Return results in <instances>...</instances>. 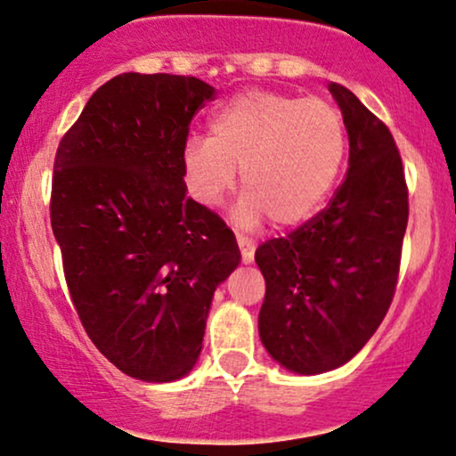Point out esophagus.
Returning a JSON list of instances; mask_svg holds the SVG:
<instances>
[{
  "label": "esophagus",
  "instance_id": "1",
  "mask_svg": "<svg viewBox=\"0 0 456 456\" xmlns=\"http://www.w3.org/2000/svg\"><path fill=\"white\" fill-rule=\"evenodd\" d=\"M238 246H240V252H242V261L252 263V259H255V242L242 238V235H238Z\"/></svg>",
  "mask_w": 456,
  "mask_h": 456
}]
</instances>
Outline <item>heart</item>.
Masks as SVG:
<instances>
[{"mask_svg":"<svg viewBox=\"0 0 456 456\" xmlns=\"http://www.w3.org/2000/svg\"><path fill=\"white\" fill-rule=\"evenodd\" d=\"M346 152V127L336 106L273 91H248L214 114L210 138H191L183 163L191 195L218 206L244 189L235 221L252 229L267 218L293 227L322 204Z\"/></svg>","mask_w":456,"mask_h":456,"instance_id":"b5f03b06","label":"heart"}]
</instances>
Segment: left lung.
Wrapping results in <instances>:
<instances>
[{
  "instance_id": "8db88e82",
  "label": "left lung",
  "mask_w": 456,
  "mask_h": 456,
  "mask_svg": "<svg viewBox=\"0 0 456 456\" xmlns=\"http://www.w3.org/2000/svg\"><path fill=\"white\" fill-rule=\"evenodd\" d=\"M329 91L348 131L346 180L325 210L261 244L263 346L295 374L348 363L380 327L397 287L408 186L391 131L346 86Z\"/></svg>"
}]
</instances>
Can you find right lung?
<instances>
[{
  "mask_svg": "<svg viewBox=\"0 0 456 456\" xmlns=\"http://www.w3.org/2000/svg\"><path fill=\"white\" fill-rule=\"evenodd\" d=\"M214 89L193 76H114L59 142L51 224L91 342L123 374L193 370L214 290L240 265L232 229L186 197L183 152Z\"/></svg>",
  "mask_w": 456,
  "mask_h": 456,
  "instance_id": "add662e5",
  "label": "right lung"
}]
</instances>
